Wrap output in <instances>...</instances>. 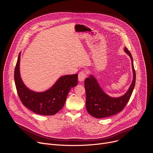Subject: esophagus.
<instances>
[{
    "label": "esophagus",
    "instance_id": "esophagus-1",
    "mask_svg": "<svg viewBox=\"0 0 153 153\" xmlns=\"http://www.w3.org/2000/svg\"><path fill=\"white\" fill-rule=\"evenodd\" d=\"M86 76V74L84 71H80L78 74V79L80 82H83Z\"/></svg>",
    "mask_w": 153,
    "mask_h": 153
}]
</instances>
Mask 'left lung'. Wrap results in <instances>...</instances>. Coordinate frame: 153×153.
Returning a JSON list of instances; mask_svg holds the SVG:
<instances>
[{"label":"left lung","mask_w":153,"mask_h":153,"mask_svg":"<svg viewBox=\"0 0 153 153\" xmlns=\"http://www.w3.org/2000/svg\"><path fill=\"white\" fill-rule=\"evenodd\" d=\"M125 52L131 60L133 79L127 92L119 97H112L106 94L101 88L96 79L90 75L85 80L86 91V108L88 113L96 118H104L122 111L132 94L136 83V72L131 54L125 47Z\"/></svg>","instance_id":"8db88e82"}]
</instances>
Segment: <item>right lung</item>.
<instances>
[{
    "instance_id": "add662e5",
    "label": "right lung",
    "mask_w": 153,
    "mask_h": 153,
    "mask_svg": "<svg viewBox=\"0 0 153 153\" xmlns=\"http://www.w3.org/2000/svg\"><path fill=\"white\" fill-rule=\"evenodd\" d=\"M20 53L14 70V81L19 97L23 105L33 112L43 116H51L59 112L65 105L71 88L78 83L77 74L60 77L48 90L33 91L25 86L20 75Z\"/></svg>"
}]
</instances>
